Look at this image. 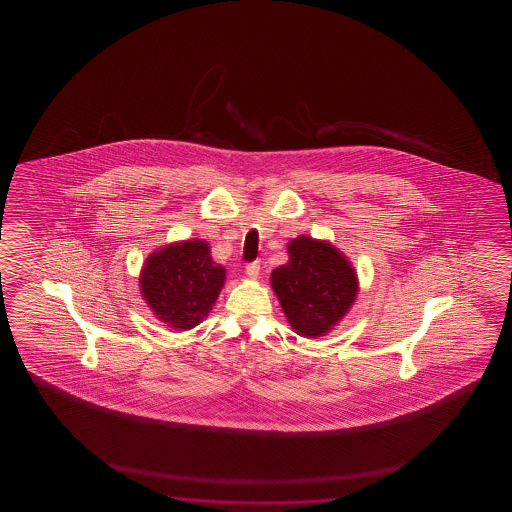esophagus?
<instances>
[{"label":"esophagus","mask_w":512,"mask_h":512,"mask_svg":"<svg viewBox=\"0 0 512 512\" xmlns=\"http://www.w3.org/2000/svg\"><path fill=\"white\" fill-rule=\"evenodd\" d=\"M260 273V262L259 260H255L252 264H248L246 266V276L250 278V280H257L259 278Z\"/></svg>","instance_id":"34e87169"}]
</instances>
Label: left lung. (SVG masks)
Instances as JSON below:
<instances>
[{
    "label": "left lung",
    "mask_w": 512,
    "mask_h": 512,
    "mask_svg": "<svg viewBox=\"0 0 512 512\" xmlns=\"http://www.w3.org/2000/svg\"><path fill=\"white\" fill-rule=\"evenodd\" d=\"M288 257L271 274L274 294L299 336H325L355 302L357 273L337 248L308 236L288 243Z\"/></svg>",
    "instance_id": "1"
}]
</instances>
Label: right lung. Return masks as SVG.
I'll use <instances>...</instances> for the list:
<instances>
[{"instance_id": "right-lung-1", "label": "right lung", "mask_w": 512, "mask_h": 512, "mask_svg": "<svg viewBox=\"0 0 512 512\" xmlns=\"http://www.w3.org/2000/svg\"><path fill=\"white\" fill-rule=\"evenodd\" d=\"M224 281L225 269L211 259L210 245L192 239L152 253L141 271L140 290L161 322L189 330L210 315Z\"/></svg>"}]
</instances>
